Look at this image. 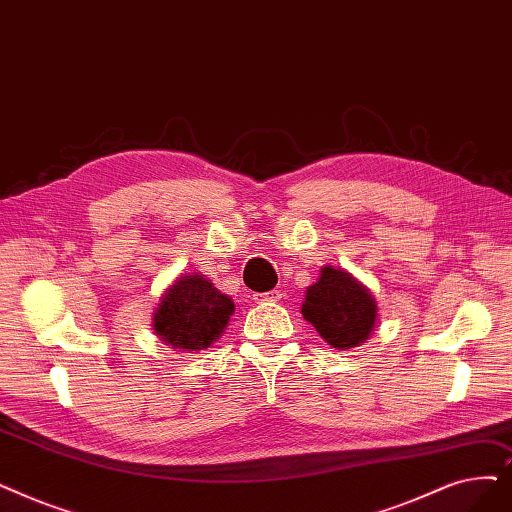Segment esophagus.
<instances>
[{"label":"esophagus","mask_w":512,"mask_h":512,"mask_svg":"<svg viewBox=\"0 0 512 512\" xmlns=\"http://www.w3.org/2000/svg\"><path fill=\"white\" fill-rule=\"evenodd\" d=\"M284 297V293L282 291H268V293H255L253 295V299L257 301V303H268V301H280Z\"/></svg>","instance_id":"esophagus-1"}]
</instances>
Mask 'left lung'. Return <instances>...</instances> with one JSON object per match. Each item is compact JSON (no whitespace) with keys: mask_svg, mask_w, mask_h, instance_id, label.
Returning <instances> with one entry per match:
<instances>
[{"mask_svg":"<svg viewBox=\"0 0 512 512\" xmlns=\"http://www.w3.org/2000/svg\"><path fill=\"white\" fill-rule=\"evenodd\" d=\"M301 314L328 345L349 349L370 337L376 303L351 274L326 265L318 282L307 288Z\"/></svg>","mask_w":512,"mask_h":512,"instance_id":"8db88e82","label":"left lung"}]
</instances>
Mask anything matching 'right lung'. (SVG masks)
<instances>
[{"mask_svg":"<svg viewBox=\"0 0 512 512\" xmlns=\"http://www.w3.org/2000/svg\"><path fill=\"white\" fill-rule=\"evenodd\" d=\"M234 303L203 276H182L163 295L154 330L173 349H207L224 332Z\"/></svg>","mask_w":512,"mask_h":512,"instance_id":"obj_1","label":"right lung"}]
</instances>
